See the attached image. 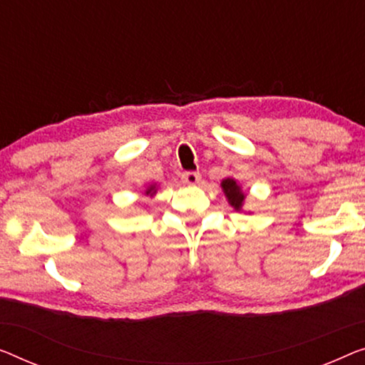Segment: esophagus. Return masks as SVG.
<instances>
[{
  "label": "esophagus",
  "instance_id": "esophagus-1",
  "mask_svg": "<svg viewBox=\"0 0 365 365\" xmlns=\"http://www.w3.org/2000/svg\"><path fill=\"white\" fill-rule=\"evenodd\" d=\"M201 180L200 172H183L182 173V182L187 185H197Z\"/></svg>",
  "mask_w": 365,
  "mask_h": 365
}]
</instances>
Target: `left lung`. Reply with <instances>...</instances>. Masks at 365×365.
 Here are the masks:
<instances>
[{
  "label": "left lung",
  "mask_w": 365,
  "mask_h": 365,
  "mask_svg": "<svg viewBox=\"0 0 365 365\" xmlns=\"http://www.w3.org/2000/svg\"><path fill=\"white\" fill-rule=\"evenodd\" d=\"M221 187H222V190H225L230 203L235 206L236 210L241 208L242 201H244V193L241 192V188H239V185L232 180V178H226V180H222Z\"/></svg>",
  "instance_id": "left-lung-1"
}]
</instances>
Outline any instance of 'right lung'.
Wrapping results in <instances>:
<instances>
[{"instance_id":"right-lung-1","label":"right lung","mask_w":365,"mask_h":365,"mask_svg":"<svg viewBox=\"0 0 365 365\" xmlns=\"http://www.w3.org/2000/svg\"><path fill=\"white\" fill-rule=\"evenodd\" d=\"M152 190H154V187H150V188L148 190V193H152Z\"/></svg>"}]
</instances>
